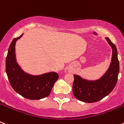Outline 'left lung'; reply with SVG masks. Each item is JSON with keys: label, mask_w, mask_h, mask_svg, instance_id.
<instances>
[{"label": "left lung", "mask_w": 124, "mask_h": 124, "mask_svg": "<svg viewBox=\"0 0 124 124\" xmlns=\"http://www.w3.org/2000/svg\"><path fill=\"white\" fill-rule=\"evenodd\" d=\"M112 48V62L109 70L99 79L89 81L74 74L73 92L74 97L84 102L99 101L109 94L116 86L119 73V62L116 46L109 38H106Z\"/></svg>", "instance_id": "1"}]
</instances>
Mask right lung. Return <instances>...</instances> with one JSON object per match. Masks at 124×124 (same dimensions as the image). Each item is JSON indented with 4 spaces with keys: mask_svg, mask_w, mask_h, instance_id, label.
Returning a JSON list of instances; mask_svg holds the SVG:
<instances>
[{
    "mask_svg": "<svg viewBox=\"0 0 124 124\" xmlns=\"http://www.w3.org/2000/svg\"><path fill=\"white\" fill-rule=\"evenodd\" d=\"M23 35L15 38L11 43L5 61V70L11 86L22 96L31 100H38L50 95L59 75L50 72L40 76L29 75L24 73L15 60V43Z\"/></svg>",
    "mask_w": 124,
    "mask_h": 124,
    "instance_id": "right-lung-1",
    "label": "right lung"
}]
</instances>
